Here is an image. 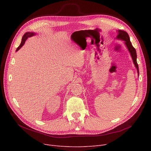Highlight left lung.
Segmentation results:
<instances>
[{"label": "left lung", "mask_w": 151, "mask_h": 151, "mask_svg": "<svg viewBox=\"0 0 151 151\" xmlns=\"http://www.w3.org/2000/svg\"><path fill=\"white\" fill-rule=\"evenodd\" d=\"M118 32H119V34H118L117 37L119 39H121V40H122L125 41V43L129 51L130 52L131 56L132 58V59H133L134 64V65H135V67H136V68L137 69L138 73H139L138 65V63H137V52H136L135 49L134 48V47L132 46V43L130 42L129 34L127 33L126 32H125L124 30H119Z\"/></svg>", "instance_id": "left-lung-1"}]
</instances>
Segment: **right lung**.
<instances>
[{"mask_svg":"<svg viewBox=\"0 0 151 151\" xmlns=\"http://www.w3.org/2000/svg\"><path fill=\"white\" fill-rule=\"evenodd\" d=\"M34 34H35L33 33V32H27V33H26L24 35L22 38L21 43L20 45L18 47V48L17 49V51H18L21 48V47L24 45V44L26 40H27L29 37H32V36H33Z\"/></svg>","mask_w":151,"mask_h":151,"instance_id":"obj_1","label":"right lung"}]
</instances>
